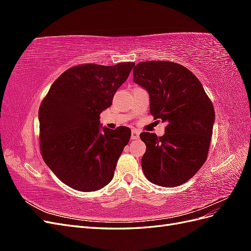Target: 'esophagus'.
I'll return each instance as SVG.
<instances>
[{"label": "esophagus", "instance_id": "esophagus-1", "mask_svg": "<svg viewBox=\"0 0 251 251\" xmlns=\"http://www.w3.org/2000/svg\"><path fill=\"white\" fill-rule=\"evenodd\" d=\"M131 138L133 139V140H136V139H138L139 138V132L137 131V130H132V135H131Z\"/></svg>", "mask_w": 251, "mask_h": 251}]
</instances>
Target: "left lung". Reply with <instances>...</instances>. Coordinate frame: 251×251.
<instances>
[{"label":"left lung","instance_id":"1","mask_svg":"<svg viewBox=\"0 0 251 251\" xmlns=\"http://www.w3.org/2000/svg\"><path fill=\"white\" fill-rule=\"evenodd\" d=\"M134 82L150 94V112L168 123L163 136L143 132L147 151L141 166L147 179L159 186L185 183L207 159L215 109L196 75L168 60H149L133 69Z\"/></svg>","mask_w":251,"mask_h":251}]
</instances>
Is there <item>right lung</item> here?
Here are the masks:
<instances>
[{
  "label": "right lung",
  "mask_w": 251,
  "mask_h": 251,
  "mask_svg": "<svg viewBox=\"0 0 251 251\" xmlns=\"http://www.w3.org/2000/svg\"><path fill=\"white\" fill-rule=\"evenodd\" d=\"M134 63L83 64L52 83L39 110L40 148L45 163L65 184L93 192L109 184L131 130L102 127L100 114L112 104Z\"/></svg>",
  "instance_id": "right-lung-1"
}]
</instances>
